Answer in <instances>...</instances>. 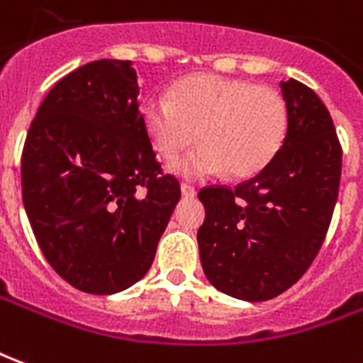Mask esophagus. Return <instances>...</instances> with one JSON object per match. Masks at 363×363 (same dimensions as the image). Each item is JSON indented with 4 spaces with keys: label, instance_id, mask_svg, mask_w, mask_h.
<instances>
[{
    "label": "esophagus",
    "instance_id": "1",
    "mask_svg": "<svg viewBox=\"0 0 363 363\" xmlns=\"http://www.w3.org/2000/svg\"><path fill=\"white\" fill-rule=\"evenodd\" d=\"M182 194L186 195V197H194L197 191H195L194 186H189V184H182Z\"/></svg>",
    "mask_w": 363,
    "mask_h": 363
}]
</instances>
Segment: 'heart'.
Returning a JSON list of instances; mask_svg holds the SVG:
<instances>
[{
  "mask_svg": "<svg viewBox=\"0 0 363 363\" xmlns=\"http://www.w3.org/2000/svg\"><path fill=\"white\" fill-rule=\"evenodd\" d=\"M143 121L154 150L174 160L195 136L201 145L176 162L187 177L220 174L250 177L274 160L287 133V105L279 91L246 79L197 74L177 82L172 94H152Z\"/></svg>",
  "mask_w": 363,
  "mask_h": 363,
  "instance_id": "heart-1",
  "label": "heart"
}]
</instances>
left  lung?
Segmentation results:
<instances>
[{"instance_id":"left-lung-1","label":"left lung","mask_w":363,"mask_h":363,"mask_svg":"<svg viewBox=\"0 0 363 363\" xmlns=\"http://www.w3.org/2000/svg\"><path fill=\"white\" fill-rule=\"evenodd\" d=\"M281 95L287 133L274 160L236 187L199 191L203 272L236 299H274L297 284L325 242L338 197L342 146L330 113L297 79L281 82Z\"/></svg>"}]
</instances>
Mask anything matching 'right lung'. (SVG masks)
<instances>
[{"label": "right lung", "instance_id": "1", "mask_svg": "<svg viewBox=\"0 0 363 363\" xmlns=\"http://www.w3.org/2000/svg\"><path fill=\"white\" fill-rule=\"evenodd\" d=\"M128 60L56 82L23 146V205L40 252L76 289L109 295L150 269L182 197L156 160Z\"/></svg>", "mask_w": 363, "mask_h": 363}]
</instances>
